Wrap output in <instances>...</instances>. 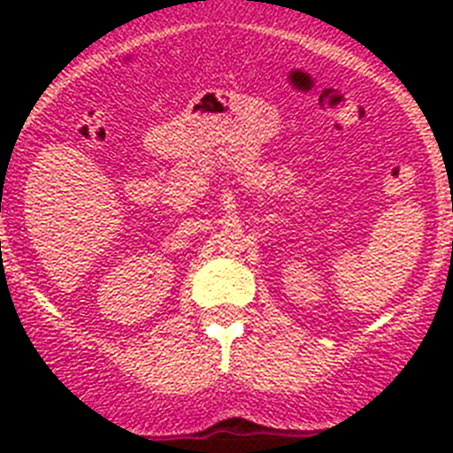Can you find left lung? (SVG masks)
I'll return each instance as SVG.
<instances>
[{
    "instance_id": "1",
    "label": "left lung",
    "mask_w": 453,
    "mask_h": 453,
    "mask_svg": "<svg viewBox=\"0 0 453 453\" xmlns=\"http://www.w3.org/2000/svg\"><path fill=\"white\" fill-rule=\"evenodd\" d=\"M451 211H453V208H451Z\"/></svg>"
}]
</instances>
